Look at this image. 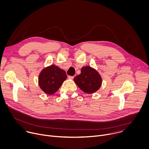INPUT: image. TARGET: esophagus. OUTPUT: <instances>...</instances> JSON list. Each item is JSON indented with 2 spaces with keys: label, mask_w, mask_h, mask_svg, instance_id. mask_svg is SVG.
Wrapping results in <instances>:
<instances>
[{
  "label": "esophagus",
  "mask_w": 149,
  "mask_h": 149,
  "mask_svg": "<svg viewBox=\"0 0 149 149\" xmlns=\"http://www.w3.org/2000/svg\"><path fill=\"white\" fill-rule=\"evenodd\" d=\"M74 76H68V79H74Z\"/></svg>",
  "instance_id": "esophagus-1"
}]
</instances>
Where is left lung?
Masks as SVG:
<instances>
[{
    "label": "left lung",
    "mask_w": 149,
    "mask_h": 149,
    "mask_svg": "<svg viewBox=\"0 0 149 149\" xmlns=\"http://www.w3.org/2000/svg\"><path fill=\"white\" fill-rule=\"evenodd\" d=\"M78 86L86 93H92L100 88L102 78L97 71L89 66L83 67L81 74L74 78Z\"/></svg>",
    "instance_id": "left-lung-1"
}]
</instances>
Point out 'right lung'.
<instances>
[{"instance_id":"add662e5","label":"right lung","mask_w":149,"mask_h":149,"mask_svg":"<svg viewBox=\"0 0 149 149\" xmlns=\"http://www.w3.org/2000/svg\"><path fill=\"white\" fill-rule=\"evenodd\" d=\"M67 76L65 71L55 65L44 68L38 77V85L45 93L53 95L56 93Z\"/></svg>"}]
</instances>
